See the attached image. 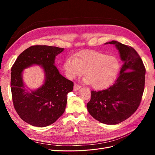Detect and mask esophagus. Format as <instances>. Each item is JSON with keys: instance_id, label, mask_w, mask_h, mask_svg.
Instances as JSON below:
<instances>
[{"instance_id": "34e87169", "label": "esophagus", "mask_w": 155, "mask_h": 155, "mask_svg": "<svg viewBox=\"0 0 155 155\" xmlns=\"http://www.w3.org/2000/svg\"><path fill=\"white\" fill-rule=\"evenodd\" d=\"M81 88V86L79 85H78V84H74V91H78L79 88Z\"/></svg>"}]
</instances>
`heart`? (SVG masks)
Returning a JSON list of instances; mask_svg holds the SVG:
<instances>
[{
    "mask_svg": "<svg viewBox=\"0 0 155 155\" xmlns=\"http://www.w3.org/2000/svg\"><path fill=\"white\" fill-rule=\"evenodd\" d=\"M120 68L118 58L99 51L86 50L68 58L63 68L67 76L73 79L85 72L84 81L96 90L109 87L116 79Z\"/></svg>",
    "mask_w": 155,
    "mask_h": 155,
    "instance_id": "heart-1",
    "label": "heart"
}]
</instances>
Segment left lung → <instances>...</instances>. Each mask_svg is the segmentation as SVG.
I'll list each match as a JSON object with an SVG mask.
<instances>
[{
	"mask_svg": "<svg viewBox=\"0 0 155 155\" xmlns=\"http://www.w3.org/2000/svg\"><path fill=\"white\" fill-rule=\"evenodd\" d=\"M119 50L124 64L113 85L100 91H91L87 106L90 114L100 122L115 125L129 118L137 110L145 87V68L133 47L112 41Z\"/></svg>",
	"mask_w": 155,
	"mask_h": 155,
	"instance_id": "obj_1",
	"label": "left lung"
}]
</instances>
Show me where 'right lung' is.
<instances>
[{"mask_svg": "<svg viewBox=\"0 0 155 155\" xmlns=\"http://www.w3.org/2000/svg\"><path fill=\"white\" fill-rule=\"evenodd\" d=\"M64 48L46 45L31 46L18 56L11 70V91L13 106L25 122L33 126H48L65 110L68 93L74 83L59 72L54 65L55 56ZM33 64L41 65L45 74V83L36 91H25L21 72Z\"/></svg>", "mask_w": 155, "mask_h": 155, "instance_id": "add662e5", "label": "right lung"}]
</instances>
